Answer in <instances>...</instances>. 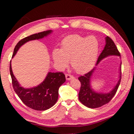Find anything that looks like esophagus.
I'll return each instance as SVG.
<instances>
[{
	"instance_id": "esophagus-1",
	"label": "esophagus",
	"mask_w": 134,
	"mask_h": 134,
	"mask_svg": "<svg viewBox=\"0 0 134 134\" xmlns=\"http://www.w3.org/2000/svg\"><path fill=\"white\" fill-rule=\"evenodd\" d=\"M65 78H66V79L67 80H70L71 79H72L74 78V76H72L71 75H70V74H65Z\"/></svg>"
}]
</instances>
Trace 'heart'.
Masks as SVG:
<instances>
[{
    "instance_id": "b5f03b06",
    "label": "heart",
    "mask_w": 134,
    "mask_h": 134,
    "mask_svg": "<svg viewBox=\"0 0 134 134\" xmlns=\"http://www.w3.org/2000/svg\"><path fill=\"white\" fill-rule=\"evenodd\" d=\"M99 42L94 36L72 35L63 40L60 49L52 54L54 62L60 68L66 66L68 60L78 73H83L93 67L97 60Z\"/></svg>"
}]
</instances>
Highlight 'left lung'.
Segmentation results:
<instances>
[{"instance_id": "left-lung-1", "label": "left lung", "mask_w": 134, "mask_h": 134, "mask_svg": "<svg viewBox=\"0 0 134 134\" xmlns=\"http://www.w3.org/2000/svg\"><path fill=\"white\" fill-rule=\"evenodd\" d=\"M105 46L100 55L99 56L96 66L99 64V63L103 59L108 57L112 55L121 57L117 47L110 38L106 37L105 38ZM121 64L122 62L121 63V65L119 67V80L112 90L108 93L97 92L92 89L90 83H91L93 74L96 67H94L89 72L85 74L84 76L79 77L78 79L81 83V87L79 93V99L81 103L87 106V108H97L101 107L102 106L109 102L111 99L113 98V97L115 96V94H116L120 83H121L122 74Z\"/></svg>"}]
</instances>
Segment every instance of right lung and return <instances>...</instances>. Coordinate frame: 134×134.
Instances as JSON below:
<instances>
[{
    "label": "right lung",
    "mask_w": 134,
    "mask_h": 134,
    "mask_svg": "<svg viewBox=\"0 0 134 134\" xmlns=\"http://www.w3.org/2000/svg\"><path fill=\"white\" fill-rule=\"evenodd\" d=\"M52 32L53 31L48 30L35 34L22 39L15 46L12 58L16 55L20 47L27 42L42 39ZM10 73L12 86L16 93L25 105L37 110H47L55 105L58 100L59 87L65 81V75L63 72H48L44 80L39 85L31 88H25L21 86L13 75L11 61Z\"/></svg>",
    "instance_id": "right-lung-1"
}]
</instances>
